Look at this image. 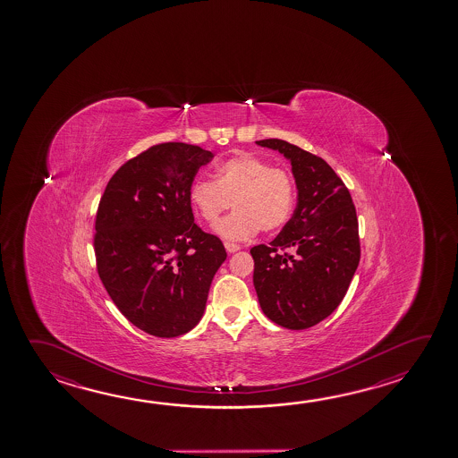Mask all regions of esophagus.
Masks as SVG:
<instances>
[{"label":"esophagus","instance_id":"1","mask_svg":"<svg viewBox=\"0 0 458 458\" xmlns=\"http://www.w3.org/2000/svg\"><path fill=\"white\" fill-rule=\"evenodd\" d=\"M225 249L230 252V254H233V252H236V250H240L241 246L240 244H236V242H230V241H225Z\"/></svg>","mask_w":458,"mask_h":458}]
</instances>
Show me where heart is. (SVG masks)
<instances>
[{
	"label": "heart",
	"instance_id": "obj_1",
	"mask_svg": "<svg viewBox=\"0 0 458 458\" xmlns=\"http://www.w3.org/2000/svg\"><path fill=\"white\" fill-rule=\"evenodd\" d=\"M214 177L194 180L190 202L209 225L217 224L233 202L236 210L217 226L226 240H249L260 228L273 233L288 224L296 204V185L288 170L241 153L218 164Z\"/></svg>",
	"mask_w": 458,
	"mask_h": 458
}]
</instances>
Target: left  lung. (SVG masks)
Returning <instances> with one entry per match:
<instances>
[{
  "instance_id": "obj_1",
  "label": "left lung",
  "mask_w": 458,
  "mask_h": 458,
  "mask_svg": "<svg viewBox=\"0 0 458 458\" xmlns=\"http://www.w3.org/2000/svg\"><path fill=\"white\" fill-rule=\"evenodd\" d=\"M256 143L291 161L297 185L288 224L268 246L250 249L259 304L283 328H310L341 304L360 262L355 206L318 156L278 138Z\"/></svg>"
}]
</instances>
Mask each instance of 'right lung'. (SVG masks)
Here are the masks:
<instances>
[{
	"label": "right lung",
	"instance_id": "right-lung-1",
	"mask_svg": "<svg viewBox=\"0 0 458 458\" xmlns=\"http://www.w3.org/2000/svg\"><path fill=\"white\" fill-rule=\"evenodd\" d=\"M214 154L161 143L125 162L106 186L95 222L99 278L122 315L157 337L201 320L224 242L194 224L190 186Z\"/></svg>",
	"mask_w": 458,
	"mask_h": 458
}]
</instances>
